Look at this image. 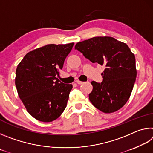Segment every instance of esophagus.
I'll list each match as a JSON object with an SVG mask.
<instances>
[{
  "label": "esophagus",
  "instance_id": "34e87169",
  "mask_svg": "<svg viewBox=\"0 0 153 153\" xmlns=\"http://www.w3.org/2000/svg\"><path fill=\"white\" fill-rule=\"evenodd\" d=\"M76 82L77 83V84H83V83H84V82H81V81H79V80H76Z\"/></svg>",
  "mask_w": 153,
  "mask_h": 153
}]
</instances>
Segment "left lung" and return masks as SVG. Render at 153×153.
I'll use <instances>...</instances> for the list:
<instances>
[{
	"instance_id": "8db88e82",
	"label": "left lung",
	"mask_w": 153,
	"mask_h": 153,
	"mask_svg": "<svg viewBox=\"0 0 153 153\" xmlns=\"http://www.w3.org/2000/svg\"><path fill=\"white\" fill-rule=\"evenodd\" d=\"M92 63L105 66L102 82L92 81L89 94L92 104L98 110L110 113L128 101L136 77V59L126 44L112 37H94L75 46Z\"/></svg>"
}]
</instances>
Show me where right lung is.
Segmentation results:
<instances>
[{"instance_id":"1","label":"right lung","mask_w":153,"mask_h":153,"mask_svg":"<svg viewBox=\"0 0 153 153\" xmlns=\"http://www.w3.org/2000/svg\"><path fill=\"white\" fill-rule=\"evenodd\" d=\"M73 46L74 43L46 45L29 52L18 65V95L28 113L38 121L55 120L67 107L73 86L60 82L56 76Z\"/></svg>"}]
</instances>
